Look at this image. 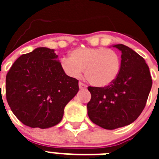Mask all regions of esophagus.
I'll return each mask as SVG.
<instances>
[{
  "label": "esophagus",
  "mask_w": 159,
  "mask_h": 159,
  "mask_svg": "<svg viewBox=\"0 0 159 159\" xmlns=\"http://www.w3.org/2000/svg\"><path fill=\"white\" fill-rule=\"evenodd\" d=\"M79 88H80V89H86L87 86L84 84H83V83L80 82L79 83Z\"/></svg>",
  "instance_id": "esophagus-1"
}]
</instances>
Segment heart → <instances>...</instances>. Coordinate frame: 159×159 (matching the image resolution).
<instances>
[{"mask_svg":"<svg viewBox=\"0 0 159 159\" xmlns=\"http://www.w3.org/2000/svg\"><path fill=\"white\" fill-rule=\"evenodd\" d=\"M60 68L71 78L84 75L93 86L104 88L115 82L121 69V58L116 51L104 48H80L63 57Z\"/></svg>","mask_w":159,"mask_h":159,"instance_id":"b5f03b06","label":"heart"}]
</instances>
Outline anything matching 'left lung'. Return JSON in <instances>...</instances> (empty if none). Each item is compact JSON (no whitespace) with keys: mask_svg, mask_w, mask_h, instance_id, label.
<instances>
[{"mask_svg":"<svg viewBox=\"0 0 159 159\" xmlns=\"http://www.w3.org/2000/svg\"><path fill=\"white\" fill-rule=\"evenodd\" d=\"M113 47L122 52L119 76L105 88L88 87L92 98L87 104L92 123L107 130L125 127L135 121L145 107L152 87L145 60L124 44Z\"/></svg>","mask_w":159,"mask_h":159,"instance_id":"8db88e82","label":"left lung"}]
</instances>
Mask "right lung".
<instances>
[{"label": "right lung", "mask_w": 159, "mask_h": 159, "mask_svg": "<svg viewBox=\"0 0 159 159\" xmlns=\"http://www.w3.org/2000/svg\"><path fill=\"white\" fill-rule=\"evenodd\" d=\"M5 88L7 102L20 121L46 129L62 120L64 107L79 92V81L64 74L54 49L40 47L14 62Z\"/></svg>", "instance_id": "obj_1"}]
</instances>
